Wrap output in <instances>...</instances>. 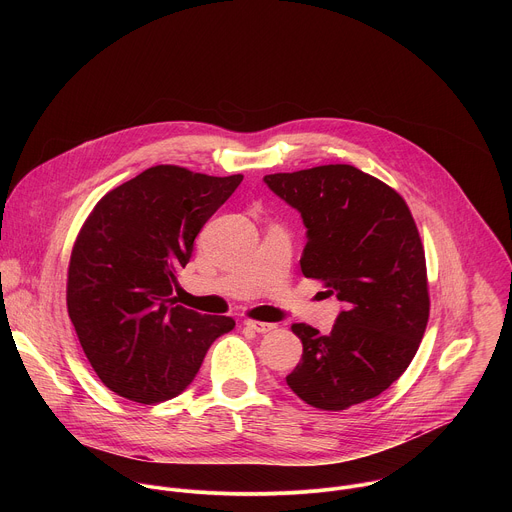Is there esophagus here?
Masks as SVG:
<instances>
[{
    "instance_id": "obj_1",
    "label": "esophagus",
    "mask_w": 512,
    "mask_h": 512,
    "mask_svg": "<svg viewBox=\"0 0 512 512\" xmlns=\"http://www.w3.org/2000/svg\"><path fill=\"white\" fill-rule=\"evenodd\" d=\"M245 326L251 328L253 332H259V334H265V332H271L275 328V324H269V322H257V320H245Z\"/></svg>"
}]
</instances>
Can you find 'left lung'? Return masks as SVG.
I'll return each instance as SVG.
<instances>
[{"instance_id":"obj_1","label":"left lung","mask_w":512,"mask_h":512,"mask_svg":"<svg viewBox=\"0 0 512 512\" xmlns=\"http://www.w3.org/2000/svg\"><path fill=\"white\" fill-rule=\"evenodd\" d=\"M263 182L302 214V273L344 302L328 336L291 326L304 354L285 377L289 389L324 411L381 395L409 367L429 318L425 253L405 200L348 164Z\"/></svg>"}]
</instances>
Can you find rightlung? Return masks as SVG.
Listing matches in <instances>:
<instances>
[{
    "instance_id": "1",
    "label": "right lung",
    "mask_w": 512,
    "mask_h": 512,
    "mask_svg": "<svg viewBox=\"0 0 512 512\" xmlns=\"http://www.w3.org/2000/svg\"><path fill=\"white\" fill-rule=\"evenodd\" d=\"M243 176L154 166L105 194L72 247L66 306L93 371L113 393L160 403L196 377L227 316L178 306L172 291L208 218Z\"/></svg>"
}]
</instances>
